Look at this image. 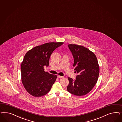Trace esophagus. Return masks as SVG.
Returning <instances> with one entry per match:
<instances>
[{
  "label": "esophagus",
  "mask_w": 122,
  "mask_h": 122,
  "mask_svg": "<svg viewBox=\"0 0 122 122\" xmlns=\"http://www.w3.org/2000/svg\"><path fill=\"white\" fill-rule=\"evenodd\" d=\"M57 77H58V78H60V79H62V78H64V76H59V75H58V76H57Z\"/></svg>",
  "instance_id": "obj_1"
}]
</instances>
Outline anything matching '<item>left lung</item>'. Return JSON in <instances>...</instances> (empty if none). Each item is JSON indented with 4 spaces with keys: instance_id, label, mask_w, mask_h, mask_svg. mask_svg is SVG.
Returning a JSON list of instances; mask_svg holds the SVG:
<instances>
[{
    "instance_id": "1",
    "label": "left lung",
    "mask_w": 122,
    "mask_h": 122,
    "mask_svg": "<svg viewBox=\"0 0 122 122\" xmlns=\"http://www.w3.org/2000/svg\"><path fill=\"white\" fill-rule=\"evenodd\" d=\"M74 59L73 66L77 73L75 80L68 78L67 91L72 94L82 96L87 94L97 81L99 66L94 53L86 47L76 44H69Z\"/></svg>"
}]
</instances>
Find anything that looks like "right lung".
I'll list each match as a JSON object with an SVG mask.
<instances>
[{
  "mask_svg": "<svg viewBox=\"0 0 122 122\" xmlns=\"http://www.w3.org/2000/svg\"><path fill=\"white\" fill-rule=\"evenodd\" d=\"M63 44L45 43L34 47L25 54L21 65V81L26 90L32 96L42 97L51 90L57 76L45 72L43 66H49L52 52Z\"/></svg>",
  "mask_w": 122,
  "mask_h": 122,
  "instance_id": "right-lung-1",
  "label": "right lung"
}]
</instances>
